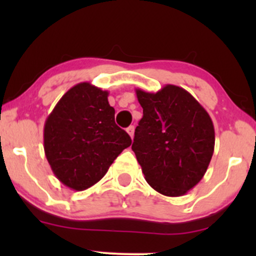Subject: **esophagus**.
I'll use <instances>...</instances> for the list:
<instances>
[{
    "label": "esophagus",
    "instance_id": "34e87169",
    "mask_svg": "<svg viewBox=\"0 0 256 256\" xmlns=\"http://www.w3.org/2000/svg\"><path fill=\"white\" fill-rule=\"evenodd\" d=\"M126 131H128V134H130V137L131 138H134V126H128V128H126Z\"/></svg>",
    "mask_w": 256,
    "mask_h": 256
}]
</instances>
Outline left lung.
Segmentation results:
<instances>
[{
  "instance_id": "1",
  "label": "left lung",
  "mask_w": 256,
  "mask_h": 256,
  "mask_svg": "<svg viewBox=\"0 0 256 256\" xmlns=\"http://www.w3.org/2000/svg\"><path fill=\"white\" fill-rule=\"evenodd\" d=\"M143 118L132 150L146 180L165 196H182L207 171L216 134L210 114L183 88L167 84L158 92L136 89Z\"/></svg>"
}]
</instances>
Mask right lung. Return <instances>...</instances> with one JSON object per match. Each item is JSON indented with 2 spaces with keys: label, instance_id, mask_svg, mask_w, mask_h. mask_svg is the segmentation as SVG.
<instances>
[{
  "label": "right lung",
  "instance_id": "obj_1",
  "mask_svg": "<svg viewBox=\"0 0 256 256\" xmlns=\"http://www.w3.org/2000/svg\"><path fill=\"white\" fill-rule=\"evenodd\" d=\"M108 91L79 83L60 98L44 124V152L55 177L76 192L104 178L131 138L114 122Z\"/></svg>",
  "mask_w": 256,
  "mask_h": 256
}]
</instances>
